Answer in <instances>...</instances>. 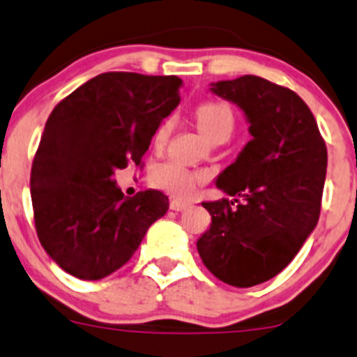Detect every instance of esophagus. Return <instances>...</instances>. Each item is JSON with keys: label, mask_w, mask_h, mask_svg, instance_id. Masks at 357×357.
<instances>
[{"label": "esophagus", "mask_w": 357, "mask_h": 357, "mask_svg": "<svg viewBox=\"0 0 357 357\" xmlns=\"http://www.w3.org/2000/svg\"><path fill=\"white\" fill-rule=\"evenodd\" d=\"M192 206V202L188 200H181V199H172L171 200V209L172 211H185L186 207Z\"/></svg>", "instance_id": "34e87169"}]
</instances>
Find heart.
<instances>
[{"label":"heart","mask_w":357,"mask_h":357,"mask_svg":"<svg viewBox=\"0 0 357 357\" xmlns=\"http://www.w3.org/2000/svg\"><path fill=\"white\" fill-rule=\"evenodd\" d=\"M195 122L200 132L211 141L227 139L235 127V115L225 101H206L197 106ZM169 132V122L158 129L155 139L162 141ZM209 178L206 171H192L176 160L164 162L151 172V183L176 197H190L197 185Z\"/></svg>","instance_id":"obj_1"}]
</instances>
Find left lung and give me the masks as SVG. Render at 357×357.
Here are the masks:
<instances>
[{"label":"left lung","mask_w":357,"mask_h":357,"mask_svg":"<svg viewBox=\"0 0 357 357\" xmlns=\"http://www.w3.org/2000/svg\"><path fill=\"white\" fill-rule=\"evenodd\" d=\"M211 91L241 106L252 139L216 179L231 199L202 202L213 221L197 249L214 278L251 288L284 271L316 228L326 143L309 106L288 86L245 75Z\"/></svg>","instance_id":"8db88e82"}]
</instances>
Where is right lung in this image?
Masks as SVG:
<instances>
[{
	"label": "right lung",
	"instance_id": "right-lung-1",
	"mask_svg": "<svg viewBox=\"0 0 357 357\" xmlns=\"http://www.w3.org/2000/svg\"><path fill=\"white\" fill-rule=\"evenodd\" d=\"M178 76L112 71L62 99L45 123L31 167L34 227L62 271L99 281L126 265L169 199H123L115 171L143 165L158 126L179 105Z\"/></svg>",
	"mask_w": 357,
	"mask_h": 357
}]
</instances>
